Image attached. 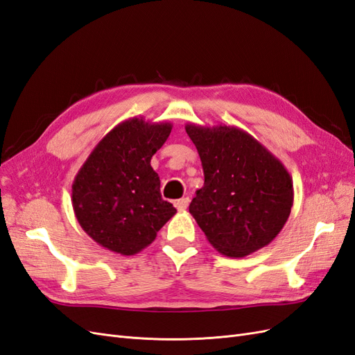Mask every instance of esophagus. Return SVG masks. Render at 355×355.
Masks as SVG:
<instances>
[{
  "label": "esophagus",
  "instance_id": "obj_1",
  "mask_svg": "<svg viewBox=\"0 0 355 355\" xmlns=\"http://www.w3.org/2000/svg\"><path fill=\"white\" fill-rule=\"evenodd\" d=\"M189 204V198L188 197H184V198H179L175 201V207L179 210V211H184Z\"/></svg>",
  "mask_w": 355,
  "mask_h": 355
}]
</instances>
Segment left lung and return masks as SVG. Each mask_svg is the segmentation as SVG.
I'll return each instance as SVG.
<instances>
[{
    "mask_svg": "<svg viewBox=\"0 0 355 355\" xmlns=\"http://www.w3.org/2000/svg\"><path fill=\"white\" fill-rule=\"evenodd\" d=\"M185 130L204 171L189 213L209 243L230 257L270 244L293 206V180L282 161L239 127L188 123Z\"/></svg>",
    "mask_w": 355,
    "mask_h": 355,
    "instance_id": "8db88e82",
    "label": "left lung"
}]
</instances>
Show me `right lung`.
<instances>
[{
  "instance_id": "right-lung-1",
  "label": "right lung",
  "mask_w": 355,
  "mask_h": 355,
  "mask_svg": "<svg viewBox=\"0 0 355 355\" xmlns=\"http://www.w3.org/2000/svg\"><path fill=\"white\" fill-rule=\"evenodd\" d=\"M171 123L130 118L94 146L72 184V207L85 234L124 256L151 244L175 216L173 204L159 194L151 158L164 145Z\"/></svg>"
}]
</instances>
